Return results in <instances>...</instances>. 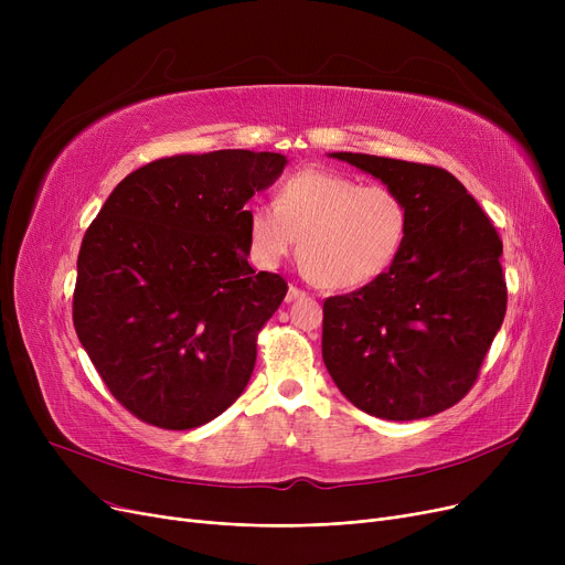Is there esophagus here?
Wrapping results in <instances>:
<instances>
[{"instance_id": "1", "label": "esophagus", "mask_w": 565, "mask_h": 565, "mask_svg": "<svg viewBox=\"0 0 565 565\" xmlns=\"http://www.w3.org/2000/svg\"><path fill=\"white\" fill-rule=\"evenodd\" d=\"M300 298H307V292L300 290L298 286H290L288 292H286V302H292V300H300Z\"/></svg>"}]
</instances>
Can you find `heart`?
<instances>
[{
    "label": "heart",
    "mask_w": 565,
    "mask_h": 565,
    "mask_svg": "<svg viewBox=\"0 0 565 565\" xmlns=\"http://www.w3.org/2000/svg\"><path fill=\"white\" fill-rule=\"evenodd\" d=\"M409 213L403 196L384 185L309 167L284 178L275 203L247 207L249 256L277 267L300 237V260L330 290L362 288L382 277L405 247Z\"/></svg>",
    "instance_id": "heart-1"
}]
</instances>
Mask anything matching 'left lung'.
Returning a JSON list of instances; mask_svg holds the SVG:
<instances>
[{
    "instance_id": "8db88e82",
    "label": "left lung",
    "mask_w": 565,
    "mask_h": 565,
    "mask_svg": "<svg viewBox=\"0 0 565 565\" xmlns=\"http://www.w3.org/2000/svg\"><path fill=\"white\" fill-rule=\"evenodd\" d=\"M330 158L398 192L409 231L387 273L324 300L322 362L371 417H433L471 390L503 322L501 241L449 171L366 153Z\"/></svg>"
}]
</instances>
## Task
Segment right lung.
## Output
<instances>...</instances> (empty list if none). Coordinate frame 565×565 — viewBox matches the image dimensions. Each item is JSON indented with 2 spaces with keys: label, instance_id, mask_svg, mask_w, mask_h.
I'll return each mask as SVG.
<instances>
[{
  "label": "right lung",
  "instance_id": "obj_1",
  "mask_svg": "<svg viewBox=\"0 0 565 565\" xmlns=\"http://www.w3.org/2000/svg\"><path fill=\"white\" fill-rule=\"evenodd\" d=\"M286 164L281 153L243 148L148 162L88 226L75 332L137 419L199 428L245 392L256 334L288 290L279 275L249 265L245 205Z\"/></svg>",
  "mask_w": 565,
  "mask_h": 565
}]
</instances>
